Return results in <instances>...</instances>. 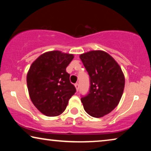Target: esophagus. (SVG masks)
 <instances>
[{
	"mask_svg": "<svg viewBox=\"0 0 151 151\" xmlns=\"http://www.w3.org/2000/svg\"><path fill=\"white\" fill-rule=\"evenodd\" d=\"M75 86H76V90H77V91H78L79 90V84L76 83L75 84Z\"/></svg>",
	"mask_w": 151,
	"mask_h": 151,
	"instance_id": "esophagus-1",
	"label": "esophagus"
}]
</instances>
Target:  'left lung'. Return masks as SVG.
<instances>
[{
	"label": "left lung",
	"instance_id": "left-lung-1",
	"mask_svg": "<svg viewBox=\"0 0 151 151\" xmlns=\"http://www.w3.org/2000/svg\"><path fill=\"white\" fill-rule=\"evenodd\" d=\"M88 72L90 88L82 96L84 109L91 116L101 117L111 112L119 104L125 79L117 62L103 51H91L80 55Z\"/></svg>",
	"mask_w": 151,
	"mask_h": 151
}]
</instances>
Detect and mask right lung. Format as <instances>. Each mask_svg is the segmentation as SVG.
Returning <instances> with one entry per match:
<instances>
[{
  "instance_id": "1",
  "label": "right lung",
  "mask_w": 151,
  "mask_h": 151,
  "mask_svg": "<svg viewBox=\"0 0 151 151\" xmlns=\"http://www.w3.org/2000/svg\"><path fill=\"white\" fill-rule=\"evenodd\" d=\"M73 58L72 54L52 51L43 53L31 65L27 76L31 100L47 116L60 115L75 94L76 87L66 71Z\"/></svg>"
}]
</instances>
